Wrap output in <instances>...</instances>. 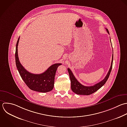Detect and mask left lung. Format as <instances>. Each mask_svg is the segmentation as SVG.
Wrapping results in <instances>:
<instances>
[{
  "label": "left lung",
  "mask_w": 127,
  "mask_h": 127,
  "mask_svg": "<svg viewBox=\"0 0 127 127\" xmlns=\"http://www.w3.org/2000/svg\"><path fill=\"white\" fill-rule=\"evenodd\" d=\"M107 32L109 34V31L106 28ZM111 41V40H110ZM113 54H112V61H111V64L110 68L109 69V70L105 77V78L100 82L99 83L95 85L94 86H85L83 85H82L81 83H80L76 79L74 75H73L72 72L71 70L69 69L68 68V71L69 74V77L71 81V90L72 91L75 93V94L77 95H90L95 92H96L97 90H98L99 89H100L106 82L107 81L110 74L111 73L112 68V64H113Z\"/></svg>",
  "instance_id": "8db88e82"
}]
</instances>
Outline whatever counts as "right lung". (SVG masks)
<instances>
[{"mask_svg":"<svg viewBox=\"0 0 127 127\" xmlns=\"http://www.w3.org/2000/svg\"><path fill=\"white\" fill-rule=\"evenodd\" d=\"M20 37L17 42L15 52V60L17 68L25 84L32 91L47 93L52 91L54 87L55 75L59 66L61 63H56L50 66L44 72L34 74L27 71L20 63L18 55V45Z\"/></svg>","mask_w":127,"mask_h":127,"instance_id":"obj_1","label":"right lung"}]
</instances>
